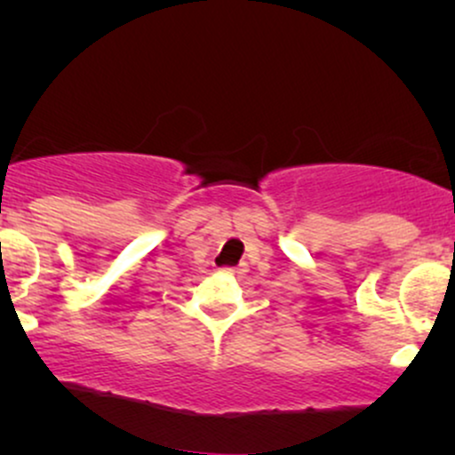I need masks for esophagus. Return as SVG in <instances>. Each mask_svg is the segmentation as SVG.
Listing matches in <instances>:
<instances>
[{
  "label": "esophagus",
  "instance_id": "34e87169",
  "mask_svg": "<svg viewBox=\"0 0 455 455\" xmlns=\"http://www.w3.org/2000/svg\"><path fill=\"white\" fill-rule=\"evenodd\" d=\"M224 271H227V274H231V275H239V274H243L245 267H243V265H237V267H224Z\"/></svg>",
  "mask_w": 455,
  "mask_h": 455
}]
</instances>
